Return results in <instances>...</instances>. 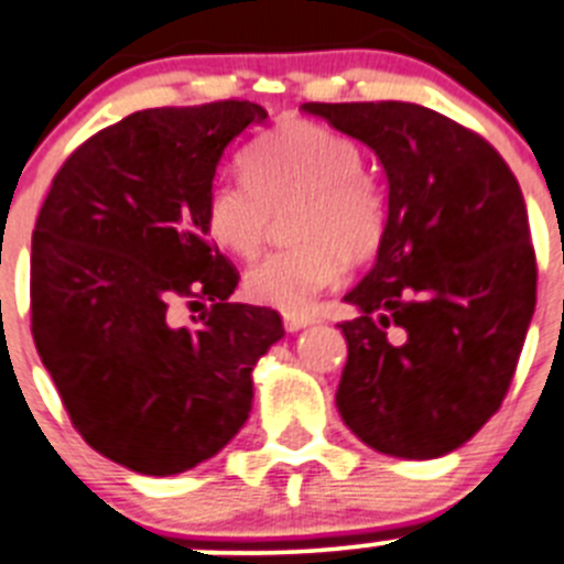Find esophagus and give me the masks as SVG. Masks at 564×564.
Segmentation results:
<instances>
[{
	"label": "esophagus",
	"mask_w": 564,
	"mask_h": 564,
	"mask_svg": "<svg viewBox=\"0 0 564 564\" xmlns=\"http://www.w3.org/2000/svg\"><path fill=\"white\" fill-rule=\"evenodd\" d=\"M282 324H285L288 332H299L304 326L313 324V315H302V313H282Z\"/></svg>",
	"instance_id": "34e87169"
}]
</instances>
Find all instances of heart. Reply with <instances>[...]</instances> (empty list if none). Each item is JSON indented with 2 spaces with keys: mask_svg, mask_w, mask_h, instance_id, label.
<instances>
[{
  "mask_svg": "<svg viewBox=\"0 0 564 564\" xmlns=\"http://www.w3.org/2000/svg\"><path fill=\"white\" fill-rule=\"evenodd\" d=\"M362 165L366 154L351 138L313 121H285L246 149V180L213 182L202 210L205 232L240 260L260 254L273 216L296 205V246L246 271L251 302L302 313L340 282L346 260L377 254L388 229V196Z\"/></svg>",
  "mask_w": 564,
  "mask_h": 564,
  "instance_id": "heart-1",
  "label": "heart"
}]
</instances>
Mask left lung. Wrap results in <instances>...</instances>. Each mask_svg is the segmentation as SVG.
Segmentation results:
<instances>
[{
    "label": "left lung",
    "instance_id": "obj_1",
    "mask_svg": "<svg viewBox=\"0 0 564 564\" xmlns=\"http://www.w3.org/2000/svg\"><path fill=\"white\" fill-rule=\"evenodd\" d=\"M388 174V229L346 296L337 410L366 446L434 459L498 412L538 302L527 205L501 154L410 101H307Z\"/></svg>",
    "mask_w": 564,
    "mask_h": 564
}]
</instances>
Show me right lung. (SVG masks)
I'll return each mask as SVG.
<instances>
[{
	"mask_svg": "<svg viewBox=\"0 0 564 564\" xmlns=\"http://www.w3.org/2000/svg\"><path fill=\"white\" fill-rule=\"evenodd\" d=\"M265 116L243 99L132 112L68 154L37 213L32 340L85 443L138 474L221 452L285 335L273 310L229 302L240 273L202 221L227 143ZM198 301L212 310L176 325L170 307Z\"/></svg>",
	"mask_w": 564,
	"mask_h": 564,
	"instance_id": "right-lung-1",
	"label": "right lung"
}]
</instances>
